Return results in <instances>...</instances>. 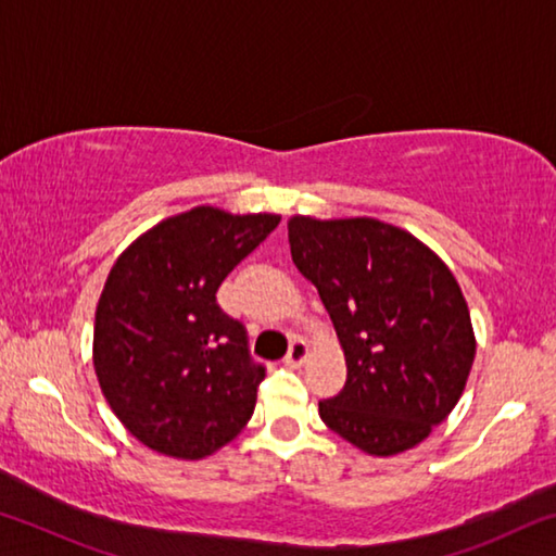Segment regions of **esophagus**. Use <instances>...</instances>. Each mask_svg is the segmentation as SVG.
<instances>
[{
	"instance_id": "esophagus-1",
	"label": "esophagus",
	"mask_w": 556,
	"mask_h": 556,
	"mask_svg": "<svg viewBox=\"0 0 556 556\" xmlns=\"http://www.w3.org/2000/svg\"><path fill=\"white\" fill-rule=\"evenodd\" d=\"M308 357V345L304 338H294L289 345V353L285 357V363L291 365V368H299V365H304V361Z\"/></svg>"
}]
</instances>
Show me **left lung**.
<instances>
[{"instance_id": "left-lung-1", "label": "left lung", "mask_w": 556, "mask_h": 556, "mask_svg": "<svg viewBox=\"0 0 556 556\" xmlns=\"http://www.w3.org/2000/svg\"><path fill=\"white\" fill-rule=\"evenodd\" d=\"M287 228L345 355V388L318 402L324 425L368 456L421 444L456 407L476 357L454 271L412 232L368 215H291Z\"/></svg>"}]
</instances>
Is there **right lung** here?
Returning a JSON list of instances; mask_svg holds the SVG:
<instances>
[{
  "label": "right lung",
  "instance_id": "obj_1",
  "mask_svg": "<svg viewBox=\"0 0 556 556\" xmlns=\"http://www.w3.org/2000/svg\"><path fill=\"white\" fill-rule=\"evenodd\" d=\"M281 215L195 205L131 240L96 308L92 365L110 409L156 454L201 460L240 434L265 368L220 312L223 279Z\"/></svg>",
  "mask_w": 556,
  "mask_h": 556
}]
</instances>
